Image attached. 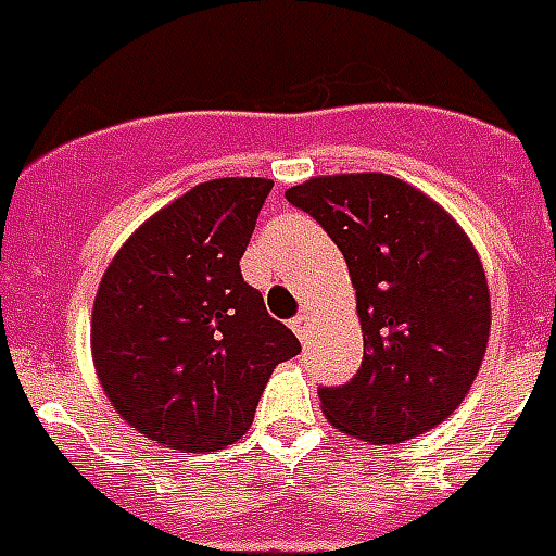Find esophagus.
I'll use <instances>...</instances> for the list:
<instances>
[{"label":"esophagus","instance_id":"1","mask_svg":"<svg viewBox=\"0 0 556 556\" xmlns=\"http://www.w3.org/2000/svg\"><path fill=\"white\" fill-rule=\"evenodd\" d=\"M309 327H312V320H309V315H306V312L291 320V330H294V336H298L300 341H306V336H309Z\"/></svg>","mask_w":556,"mask_h":556}]
</instances>
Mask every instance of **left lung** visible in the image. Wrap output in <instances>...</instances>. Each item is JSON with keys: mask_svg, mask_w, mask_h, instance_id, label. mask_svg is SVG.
<instances>
[{"mask_svg": "<svg viewBox=\"0 0 556 556\" xmlns=\"http://www.w3.org/2000/svg\"><path fill=\"white\" fill-rule=\"evenodd\" d=\"M339 244L356 289L365 356L351 382L320 389L341 433L397 445L466 401L486 356L492 303L463 226L389 174L312 176L286 191Z\"/></svg>", "mask_w": 556, "mask_h": 556, "instance_id": "obj_1", "label": "left lung"}]
</instances>
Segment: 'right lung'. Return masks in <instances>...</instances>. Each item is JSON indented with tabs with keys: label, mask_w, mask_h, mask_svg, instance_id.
I'll list each match as a JSON object with an SVG mask.
<instances>
[{
	"label": "right lung",
	"mask_w": 556,
	"mask_h": 556,
	"mask_svg": "<svg viewBox=\"0 0 556 556\" xmlns=\"http://www.w3.org/2000/svg\"><path fill=\"white\" fill-rule=\"evenodd\" d=\"M274 182L226 176L194 185L143 220L102 274L90 353L123 421L182 454L232 445L253 425L298 336L241 277Z\"/></svg>",
	"instance_id": "add662e5"
}]
</instances>
